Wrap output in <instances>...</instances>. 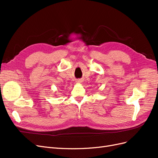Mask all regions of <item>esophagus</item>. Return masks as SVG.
Masks as SVG:
<instances>
[{
	"label": "esophagus",
	"mask_w": 158,
	"mask_h": 158,
	"mask_svg": "<svg viewBox=\"0 0 158 158\" xmlns=\"http://www.w3.org/2000/svg\"><path fill=\"white\" fill-rule=\"evenodd\" d=\"M76 82H77V84H81V82H82V81H81V80H77V81H76Z\"/></svg>",
	"instance_id": "esophagus-1"
}]
</instances>
